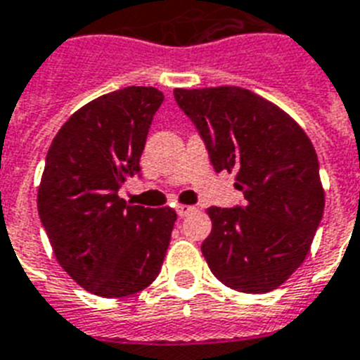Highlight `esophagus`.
<instances>
[{
	"instance_id": "esophagus-1",
	"label": "esophagus",
	"mask_w": 360,
	"mask_h": 360,
	"mask_svg": "<svg viewBox=\"0 0 360 360\" xmlns=\"http://www.w3.org/2000/svg\"><path fill=\"white\" fill-rule=\"evenodd\" d=\"M195 210H197V207H195V206H187V204H178V206H176L178 217L191 215V213L195 212Z\"/></svg>"
}]
</instances>
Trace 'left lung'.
<instances>
[{
	"instance_id": "left-lung-1",
	"label": "left lung",
	"mask_w": 360,
	"mask_h": 360,
	"mask_svg": "<svg viewBox=\"0 0 360 360\" xmlns=\"http://www.w3.org/2000/svg\"><path fill=\"white\" fill-rule=\"evenodd\" d=\"M174 99L191 117L217 173L236 171L245 206L207 207L202 254L217 280L239 292H270L307 257L326 193L316 150L287 112L239 86L186 90Z\"/></svg>"
}]
</instances>
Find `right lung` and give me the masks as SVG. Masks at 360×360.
I'll list each match as a JSON object with an SVG mask.
<instances>
[{"instance_id":"right-lung-1","label":"right lung","mask_w":360,"mask_h":360,"mask_svg":"<svg viewBox=\"0 0 360 360\" xmlns=\"http://www.w3.org/2000/svg\"><path fill=\"white\" fill-rule=\"evenodd\" d=\"M163 94L127 86L79 108L53 138L38 186V215L60 266L88 292L130 296L156 280L176 212L130 206L117 191L139 174Z\"/></svg>"}]
</instances>
